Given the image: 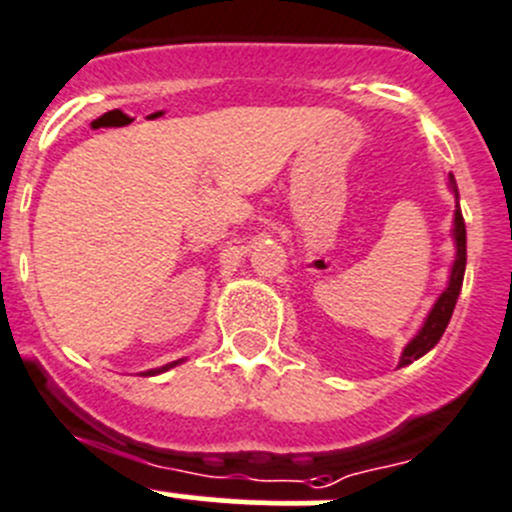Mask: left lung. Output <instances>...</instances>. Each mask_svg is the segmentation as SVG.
Instances as JSON below:
<instances>
[{
  "label": "left lung",
  "mask_w": 512,
  "mask_h": 512,
  "mask_svg": "<svg viewBox=\"0 0 512 512\" xmlns=\"http://www.w3.org/2000/svg\"><path fill=\"white\" fill-rule=\"evenodd\" d=\"M448 181H450V189H453V194H455V201H458V186H455L453 174L448 176ZM453 224H455V229H453L455 261H453V268H450L448 288L440 293V298L435 301V306L430 308L426 323H423V328L418 331V336L413 338L406 348H403V356H401V363H398V366H408V363H413V361H418L421 356H426L430 348L440 341L443 331L448 328L450 316H453V308H455V301H458V293H460V286H463V273H465V221H463V214H460V206H455Z\"/></svg>",
  "instance_id": "1"
}]
</instances>
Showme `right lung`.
Here are the masks:
<instances>
[{
  "mask_svg": "<svg viewBox=\"0 0 512 512\" xmlns=\"http://www.w3.org/2000/svg\"><path fill=\"white\" fill-rule=\"evenodd\" d=\"M176 363H179V361H174V363H166V366H161V368H154V371H146V376H154V373H164V371H169V368H174Z\"/></svg>",
  "mask_w": 512,
  "mask_h": 512,
  "instance_id": "right-lung-1",
  "label": "right lung"
}]
</instances>
